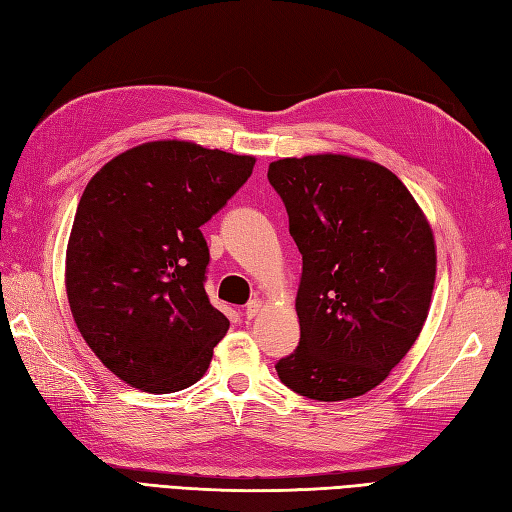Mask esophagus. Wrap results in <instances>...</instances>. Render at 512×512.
I'll list each match as a JSON object with an SVG mask.
<instances>
[{"label":"esophagus","mask_w":512,"mask_h":512,"mask_svg":"<svg viewBox=\"0 0 512 512\" xmlns=\"http://www.w3.org/2000/svg\"><path fill=\"white\" fill-rule=\"evenodd\" d=\"M260 308H263V302H260L258 297L249 299L247 306H245V319H254L260 313Z\"/></svg>","instance_id":"1"}]
</instances>
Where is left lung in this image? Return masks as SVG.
Masks as SVG:
<instances>
[{
    "instance_id": "left-lung-1",
    "label": "left lung",
    "mask_w": 512,
    "mask_h": 512,
    "mask_svg": "<svg viewBox=\"0 0 512 512\" xmlns=\"http://www.w3.org/2000/svg\"><path fill=\"white\" fill-rule=\"evenodd\" d=\"M302 254L299 345L276 371L291 391L341 402L389 376L428 317L436 247L428 219L378 162L317 154L269 165Z\"/></svg>"
}]
</instances>
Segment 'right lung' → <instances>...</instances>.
<instances>
[{
	"label": "right lung",
	"mask_w": 512,
	"mask_h": 512,
	"mask_svg": "<svg viewBox=\"0 0 512 512\" xmlns=\"http://www.w3.org/2000/svg\"><path fill=\"white\" fill-rule=\"evenodd\" d=\"M254 156L189 141L132 147L80 197L67 245V297L95 356L147 393L204 376L230 321L206 295L202 226L252 176Z\"/></svg>",
	"instance_id": "right-lung-1"
}]
</instances>
